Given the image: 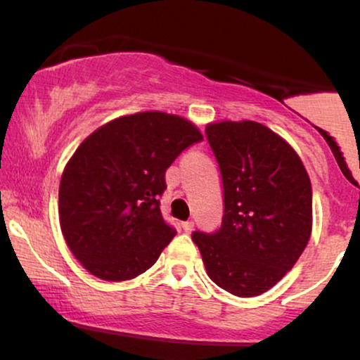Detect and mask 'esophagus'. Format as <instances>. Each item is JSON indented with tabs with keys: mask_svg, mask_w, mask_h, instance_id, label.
Returning a JSON list of instances; mask_svg holds the SVG:
<instances>
[{
	"mask_svg": "<svg viewBox=\"0 0 360 360\" xmlns=\"http://www.w3.org/2000/svg\"><path fill=\"white\" fill-rule=\"evenodd\" d=\"M194 229V221H191V220H188V221H183V230L184 232H191V230Z\"/></svg>",
	"mask_w": 360,
	"mask_h": 360,
	"instance_id": "34e87169",
	"label": "esophagus"
}]
</instances>
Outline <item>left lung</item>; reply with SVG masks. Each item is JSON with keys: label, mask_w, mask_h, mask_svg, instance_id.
<instances>
[{"label": "left lung", "mask_w": 360, "mask_h": 360, "mask_svg": "<svg viewBox=\"0 0 360 360\" xmlns=\"http://www.w3.org/2000/svg\"><path fill=\"white\" fill-rule=\"evenodd\" d=\"M206 139L220 167L223 220L193 242L214 284L240 298L266 292L292 269L311 235L307 169L286 140L257 122H218Z\"/></svg>", "instance_id": "left-lung-1"}]
</instances>
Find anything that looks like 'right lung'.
<instances>
[{
	"instance_id": "1",
	"label": "right lung",
	"mask_w": 360,
	"mask_h": 360,
	"mask_svg": "<svg viewBox=\"0 0 360 360\" xmlns=\"http://www.w3.org/2000/svg\"><path fill=\"white\" fill-rule=\"evenodd\" d=\"M203 135L188 120L143 111L108 122L77 147L62 172V235L84 269L105 281L137 278L176 230L160 201L166 171Z\"/></svg>"
}]
</instances>
